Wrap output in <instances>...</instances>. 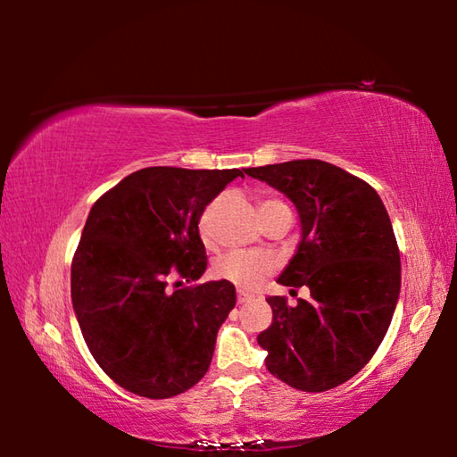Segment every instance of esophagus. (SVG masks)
I'll return each mask as SVG.
<instances>
[{"label": "esophagus", "mask_w": 457, "mask_h": 457, "mask_svg": "<svg viewBox=\"0 0 457 457\" xmlns=\"http://www.w3.org/2000/svg\"><path fill=\"white\" fill-rule=\"evenodd\" d=\"M252 296L250 294H245V292H237V304H244V303H247V300H250Z\"/></svg>", "instance_id": "obj_1"}]
</instances>
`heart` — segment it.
<instances>
[{
  "instance_id": "b5f03b06",
  "label": "heart",
  "mask_w": 457,
  "mask_h": 457,
  "mask_svg": "<svg viewBox=\"0 0 457 457\" xmlns=\"http://www.w3.org/2000/svg\"><path fill=\"white\" fill-rule=\"evenodd\" d=\"M215 204H218V201H213V204L207 205L199 218V234L205 244H212V218H213ZM274 205H286V204L276 197H266L260 201V210H266V207H274ZM272 272H274L272 258L262 256V253H250V252H229L226 256L215 260L213 264L215 278L234 284L242 290H253L266 276H270Z\"/></svg>"
}]
</instances>
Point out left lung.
I'll list each match as a JSON object with an SVG mask.
<instances>
[{"mask_svg": "<svg viewBox=\"0 0 457 457\" xmlns=\"http://www.w3.org/2000/svg\"><path fill=\"white\" fill-rule=\"evenodd\" d=\"M245 173L296 205L303 239L278 282L311 288L296 306L284 296L266 298L272 324L258 335L266 367L294 389H335L373 359L395 312L401 260L389 213L367 181L327 161H286Z\"/></svg>", "mask_w": 457, "mask_h": 457, "instance_id": "1", "label": "left lung"}]
</instances>
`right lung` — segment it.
<instances>
[{
  "label": "right lung",
  "instance_id": "add662e5",
  "mask_svg": "<svg viewBox=\"0 0 457 457\" xmlns=\"http://www.w3.org/2000/svg\"><path fill=\"white\" fill-rule=\"evenodd\" d=\"M236 177L244 171L146 167L92 205L72 258L74 312L100 369L135 395L175 397L210 369L236 286H177L205 272L197 223Z\"/></svg>",
  "mask_w": 457,
  "mask_h": 457
}]
</instances>
